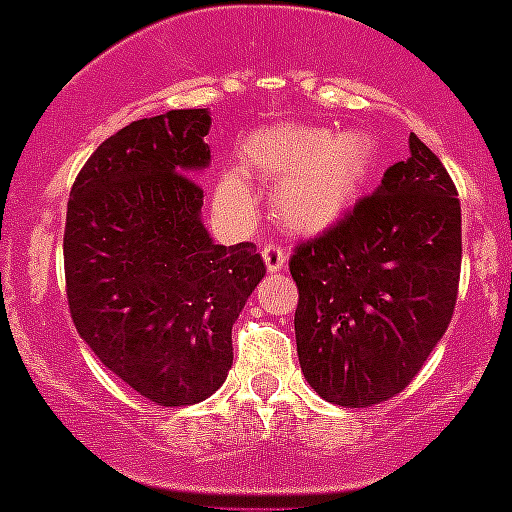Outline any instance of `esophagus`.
<instances>
[{"instance_id": "34e87169", "label": "esophagus", "mask_w": 512, "mask_h": 512, "mask_svg": "<svg viewBox=\"0 0 512 512\" xmlns=\"http://www.w3.org/2000/svg\"><path fill=\"white\" fill-rule=\"evenodd\" d=\"M261 256H264V264L269 271H281L284 266H287V251L281 246H276V243H264V248H261Z\"/></svg>"}]
</instances>
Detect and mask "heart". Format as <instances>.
Wrapping results in <instances>:
<instances>
[{
    "label": "heart",
    "instance_id": "heart-1",
    "mask_svg": "<svg viewBox=\"0 0 512 512\" xmlns=\"http://www.w3.org/2000/svg\"><path fill=\"white\" fill-rule=\"evenodd\" d=\"M243 172L274 182L271 208L297 233H320L348 215L375 167V142L363 129L279 124L256 131L243 144ZM218 203L236 213L251 210V187L231 172L218 182Z\"/></svg>",
    "mask_w": 512,
    "mask_h": 512
}]
</instances>
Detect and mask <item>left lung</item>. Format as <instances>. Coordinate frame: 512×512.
<instances>
[{"mask_svg":"<svg viewBox=\"0 0 512 512\" xmlns=\"http://www.w3.org/2000/svg\"><path fill=\"white\" fill-rule=\"evenodd\" d=\"M409 159L330 231L294 248V335L325 401L365 409L414 381L447 332L462 269V210L439 157L416 134Z\"/></svg>","mask_w":512,"mask_h":512,"instance_id":"1","label":"left lung"}]
</instances>
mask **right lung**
Here are the masks:
<instances>
[{"label":"right lung","mask_w":512,"mask_h":512,"mask_svg":"<svg viewBox=\"0 0 512 512\" xmlns=\"http://www.w3.org/2000/svg\"><path fill=\"white\" fill-rule=\"evenodd\" d=\"M208 109L131 121L88 157L65 218V289L78 335L159 406L213 396L231 330L266 274L253 243L218 246L200 220Z\"/></svg>","instance_id":"1"}]
</instances>
